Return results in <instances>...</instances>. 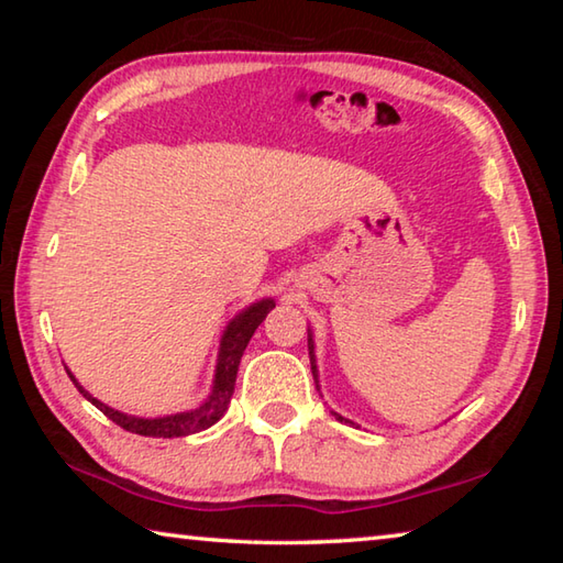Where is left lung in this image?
<instances>
[{"instance_id":"8db88e82","label":"left lung","mask_w":563,"mask_h":563,"mask_svg":"<svg viewBox=\"0 0 563 563\" xmlns=\"http://www.w3.org/2000/svg\"><path fill=\"white\" fill-rule=\"evenodd\" d=\"M308 350H310V367H312V377H316V385L320 383L318 379V362H316V340H312V332L308 330ZM320 387V385H318ZM335 415V419H340V422H345V424H355V422H350V419H345L342 415H338V412H332Z\"/></svg>"}]
</instances>
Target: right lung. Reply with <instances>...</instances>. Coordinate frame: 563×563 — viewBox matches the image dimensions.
Listing matches in <instances>:
<instances>
[{
  "mask_svg": "<svg viewBox=\"0 0 563 563\" xmlns=\"http://www.w3.org/2000/svg\"><path fill=\"white\" fill-rule=\"evenodd\" d=\"M275 308L273 298H263L258 302H251L247 308H243L238 316L228 322L221 338V347H218V360H216V375H213V387L211 395H208L201 405L194 409H186V412H176V415H164V417H136V415H126L119 412L109 405H103L101 399L93 397L79 385V379L71 375V369L66 367V375L71 377L74 387L89 399L93 407H99L103 415H107L111 422H117L123 427L126 432L133 434H144V437H186V434H196L201 430H208L213 427L218 419L225 415L228 405H231L233 389H235V375H238V365H241V357L251 342L255 328L261 325L265 316Z\"/></svg>",
  "mask_w": 563,
  "mask_h": 563,
  "instance_id": "obj_1",
  "label": "right lung"
}]
</instances>
